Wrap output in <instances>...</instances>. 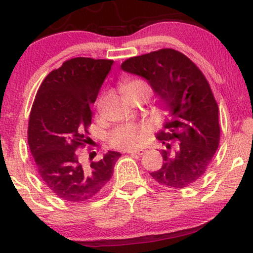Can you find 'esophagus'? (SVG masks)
I'll return each instance as SVG.
<instances>
[{
	"label": "esophagus",
	"mask_w": 253,
	"mask_h": 253,
	"mask_svg": "<svg viewBox=\"0 0 253 253\" xmlns=\"http://www.w3.org/2000/svg\"><path fill=\"white\" fill-rule=\"evenodd\" d=\"M127 153H129L130 155H143L145 153V150H135V151H128Z\"/></svg>",
	"instance_id": "1"
}]
</instances>
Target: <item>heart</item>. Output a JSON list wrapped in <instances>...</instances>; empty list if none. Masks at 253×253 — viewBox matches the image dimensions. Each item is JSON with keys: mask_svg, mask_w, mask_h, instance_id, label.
<instances>
[{"mask_svg": "<svg viewBox=\"0 0 253 253\" xmlns=\"http://www.w3.org/2000/svg\"><path fill=\"white\" fill-rule=\"evenodd\" d=\"M147 89L148 87L145 83L141 80H128L123 84L122 90L124 93H128L137 89ZM103 99H99L97 102V107L101 108ZM152 126L150 124H127V125L120 126L117 129L112 131L110 135V143L112 146L122 148V150H134L142 146L147 141L148 136L152 133Z\"/></svg>", "mask_w": 253, "mask_h": 253, "instance_id": "1", "label": "heart"}]
</instances>
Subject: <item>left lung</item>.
I'll list each match as a JSON object with an SVG mask.
<instances>
[{
	"label": "left lung",
	"instance_id": "1",
	"mask_svg": "<svg viewBox=\"0 0 253 253\" xmlns=\"http://www.w3.org/2000/svg\"><path fill=\"white\" fill-rule=\"evenodd\" d=\"M122 70L145 79L172 116L156 134L168 150L152 178L173 189L190 187L205 173L219 144L218 107L206 78L186 55L171 48L128 58ZM172 140L178 147L170 152Z\"/></svg>",
	"mask_w": 253,
	"mask_h": 253
}]
</instances>
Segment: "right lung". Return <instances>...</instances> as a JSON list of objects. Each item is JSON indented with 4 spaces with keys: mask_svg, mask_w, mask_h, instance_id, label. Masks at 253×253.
I'll return each mask as SVG.
<instances>
[{
    "mask_svg": "<svg viewBox=\"0 0 253 253\" xmlns=\"http://www.w3.org/2000/svg\"><path fill=\"white\" fill-rule=\"evenodd\" d=\"M112 64L109 59L72 58L51 71L36 94L28 144L39 177L65 202L85 203L101 195L122 155L108 151L98 161L85 163L79 151L89 144L90 106Z\"/></svg>",
    "mask_w": 253,
    "mask_h": 253,
    "instance_id": "1",
    "label": "right lung"
}]
</instances>
